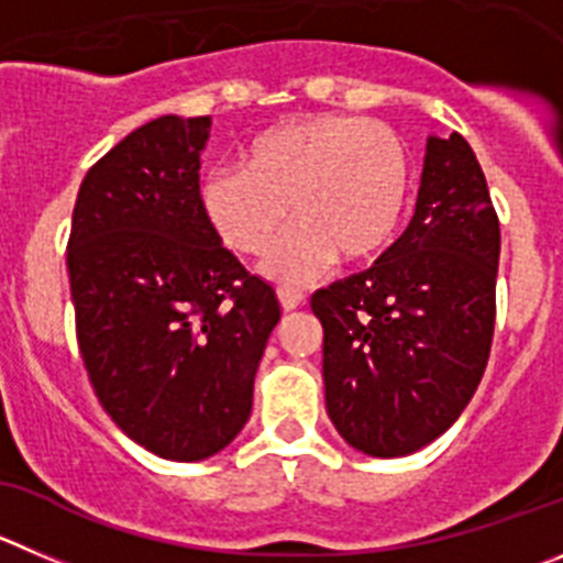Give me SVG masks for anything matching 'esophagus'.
I'll list each match as a JSON object with an SVG mask.
<instances>
[{
  "mask_svg": "<svg viewBox=\"0 0 563 563\" xmlns=\"http://www.w3.org/2000/svg\"><path fill=\"white\" fill-rule=\"evenodd\" d=\"M277 299H280L283 311H294V308L302 306V291L299 288H291V286H280L277 288Z\"/></svg>",
  "mask_w": 563,
  "mask_h": 563,
  "instance_id": "34e87169",
  "label": "esophagus"
}]
</instances>
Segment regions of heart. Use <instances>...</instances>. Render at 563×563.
<instances>
[{"mask_svg": "<svg viewBox=\"0 0 563 563\" xmlns=\"http://www.w3.org/2000/svg\"><path fill=\"white\" fill-rule=\"evenodd\" d=\"M411 199L406 141L361 115H299L257 133L241 169L199 183V210L228 250L264 257L288 217L294 228L266 264L280 283H306L341 264L375 261L394 241Z\"/></svg>", "mask_w": 563, "mask_h": 563, "instance_id": "1", "label": "heart"}]
</instances>
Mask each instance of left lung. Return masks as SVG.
Instances as JSON below:
<instances>
[{"label":"left lung","instance_id":"left-lung-1","mask_svg":"<svg viewBox=\"0 0 563 563\" xmlns=\"http://www.w3.org/2000/svg\"><path fill=\"white\" fill-rule=\"evenodd\" d=\"M500 222L464 135L428 139L417 210L366 272L319 288L324 402L350 448L417 453L472 400L495 335Z\"/></svg>","mask_w":563,"mask_h":563}]
</instances>
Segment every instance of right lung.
Listing matches in <instances>:
<instances>
[{
  "mask_svg": "<svg viewBox=\"0 0 563 563\" xmlns=\"http://www.w3.org/2000/svg\"><path fill=\"white\" fill-rule=\"evenodd\" d=\"M210 115H161L88 169L68 235L77 344L93 394L135 444L169 461L224 450L280 302L199 210Z\"/></svg>",
  "mask_w": 563,
  "mask_h": 563,
  "instance_id": "1",
  "label": "right lung"
}]
</instances>
